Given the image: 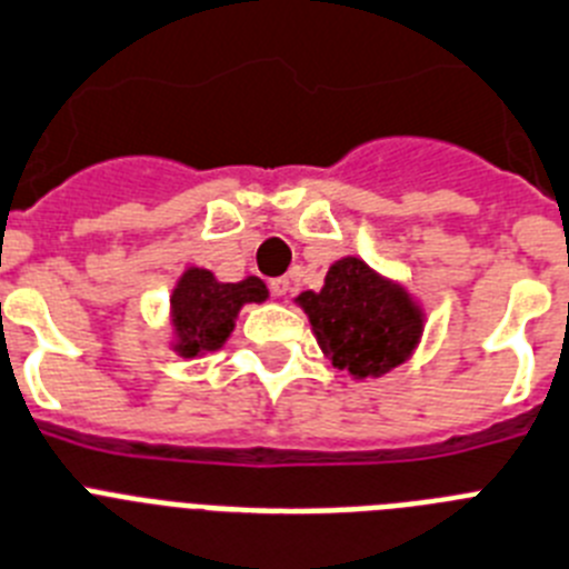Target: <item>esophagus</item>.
I'll return each instance as SVG.
<instances>
[{
    "label": "esophagus",
    "instance_id": "obj_1",
    "mask_svg": "<svg viewBox=\"0 0 569 569\" xmlns=\"http://www.w3.org/2000/svg\"><path fill=\"white\" fill-rule=\"evenodd\" d=\"M269 289L274 298H286V291H289V278H274L269 280Z\"/></svg>",
    "mask_w": 569,
    "mask_h": 569
}]
</instances>
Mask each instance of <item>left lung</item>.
Masks as SVG:
<instances>
[{
    "instance_id": "1",
    "label": "left lung",
    "mask_w": 569,
    "mask_h": 569,
    "mask_svg": "<svg viewBox=\"0 0 569 569\" xmlns=\"http://www.w3.org/2000/svg\"><path fill=\"white\" fill-rule=\"evenodd\" d=\"M326 358L352 378H380L401 367L423 335V309L403 286L380 278L360 257L329 266L320 291L298 295Z\"/></svg>"
}]
</instances>
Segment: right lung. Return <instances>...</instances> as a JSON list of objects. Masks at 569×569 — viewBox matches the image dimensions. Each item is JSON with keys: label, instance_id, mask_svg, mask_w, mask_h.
Returning a JSON list of instances; mask_svg holds the SVG:
<instances>
[{"label": "right lung", "instance_id": "1", "mask_svg": "<svg viewBox=\"0 0 569 569\" xmlns=\"http://www.w3.org/2000/svg\"><path fill=\"white\" fill-rule=\"evenodd\" d=\"M269 289L260 278L220 283L209 269L189 266L171 291L174 352L180 358L217 352L234 332V320L246 303H263Z\"/></svg>", "mask_w": 569, "mask_h": 569}]
</instances>
